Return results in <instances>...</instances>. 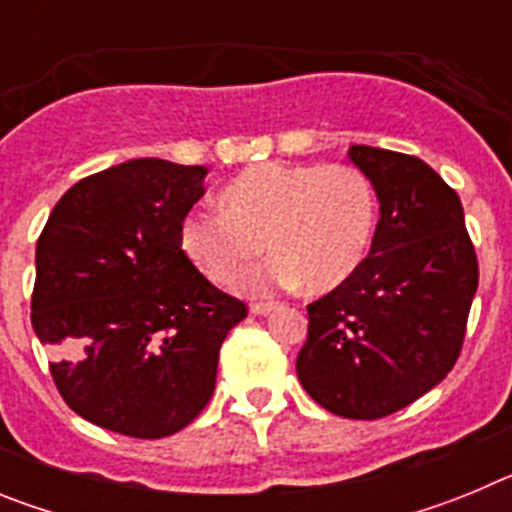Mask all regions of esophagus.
<instances>
[{
    "mask_svg": "<svg viewBox=\"0 0 512 512\" xmlns=\"http://www.w3.org/2000/svg\"><path fill=\"white\" fill-rule=\"evenodd\" d=\"M277 307V302H251V312L253 315H266Z\"/></svg>",
    "mask_w": 512,
    "mask_h": 512,
    "instance_id": "esophagus-1",
    "label": "esophagus"
}]
</instances>
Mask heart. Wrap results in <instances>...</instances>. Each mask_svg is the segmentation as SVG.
I'll use <instances>...</instances> for the list:
<instances>
[{"mask_svg":"<svg viewBox=\"0 0 512 512\" xmlns=\"http://www.w3.org/2000/svg\"><path fill=\"white\" fill-rule=\"evenodd\" d=\"M223 210L182 223V248L215 284H233L266 251L277 259L253 271L248 289L292 287L323 295L341 287L372 248L377 192L346 164H261L223 189Z\"/></svg>","mask_w":512,"mask_h":512,"instance_id":"obj_1","label":"heart"}]
</instances>
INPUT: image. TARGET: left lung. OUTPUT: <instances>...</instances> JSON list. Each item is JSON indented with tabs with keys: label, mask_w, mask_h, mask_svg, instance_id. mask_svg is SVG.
<instances>
[{
	"label": "left lung",
	"mask_w": 512,
	"mask_h": 512,
	"mask_svg": "<svg viewBox=\"0 0 512 512\" xmlns=\"http://www.w3.org/2000/svg\"><path fill=\"white\" fill-rule=\"evenodd\" d=\"M372 179L379 225L364 264L307 305L297 377L333 415L377 420L454 369L479 284L459 194L408 153L351 146Z\"/></svg>",
	"instance_id": "8db88e82"
}]
</instances>
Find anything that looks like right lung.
Segmentation results:
<instances>
[{"instance_id": "1", "label": "right lung", "mask_w": 512, "mask_h": 512, "mask_svg": "<svg viewBox=\"0 0 512 512\" xmlns=\"http://www.w3.org/2000/svg\"><path fill=\"white\" fill-rule=\"evenodd\" d=\"M205 166L161 158L76 182L35 248L33 328L71 410L130 438L182 431L215 392L217 356L246 302L182 251Z\"/></svg>"}]
</instances>
